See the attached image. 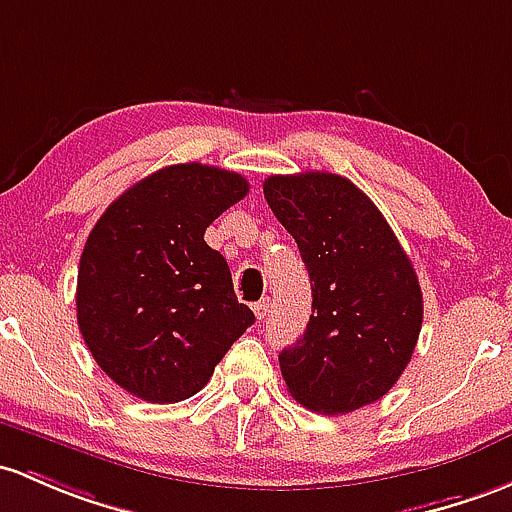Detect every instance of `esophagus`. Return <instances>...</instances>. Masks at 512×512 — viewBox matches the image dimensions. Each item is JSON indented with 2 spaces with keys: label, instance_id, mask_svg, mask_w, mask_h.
<instances>
[{
  "label": "esophagus",
  "instance_id": "1",
  "mask_svg": "<svg viewBox=\"0 0 512 512\" xmlns=\"http://www.w3.org/2000/svg\"><path fill=\"white\" fill-rule=\"evenodd\" d=\"M268 302H271V300H268V298H263L261 302H256V305H254V312H256V317H258V320H263V317L268 315Z\"/></svg>",
  "mask_w": 512,
  "mask_h": 512
}]
</instances>
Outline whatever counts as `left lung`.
<instances>
[{
	"label": "left lung",
	"mask_w": 512,
	"mask_h": 512,
	"mask_svg": "<svg viewBox=\"0 0 512 512\" xmlns=\"http://www.w3.org/2000/svg\"><path fill=\"white\" fill-rule=\"evenodd\" d=\"M263 195L312 283L305 334L278 356L285 386L324 415L376 403L420 337L422 293L408 254L378 207L342 175H271Z\"/></svg>",
	"instance_id": "left-lung-1"
}]
</instances>
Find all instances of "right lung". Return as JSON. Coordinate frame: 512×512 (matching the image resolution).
<instances>
[{
	"instance_id": "obj_1",
	"label": "right lung",
	"mask_w": 512,
	"mask_h": 512,
	"mask_svg": "<svg viewBox=\"0 0 512 512\" xmlns=\"http://www.w3.org/2000/svg\"><path fill=\"white\" fill-rule=\"evenodd\" d=\"M232 170L178 163L131 185L97 219L78 271V327L97 366L148 403L202 390L254 312L205 229L244 200Z\"/></svg>"
}]
</instances>
